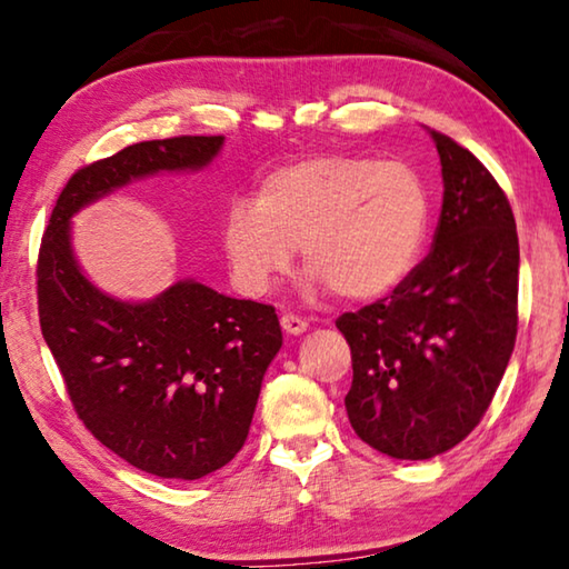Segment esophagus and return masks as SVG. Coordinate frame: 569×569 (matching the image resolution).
I'll use <instances>...</instances> for the list:
<instances>
[{
    "label": "esophagus",
    "instance_id": "1",
    "mask_svg": "<svg viewBox=\"0 0 569 569\" xmlns=\"http://www.w3.org/2000/svg\"><path fill=\"white\" fill-rule=\"evenodd\" d=\"M281 327L286 333H293V337H299L306 329H309V321L301 319V317H293V313H286L281 317Z\"/></svg>",
    "mask_w": 569,
    "mask_h": 569
}]
</instances>
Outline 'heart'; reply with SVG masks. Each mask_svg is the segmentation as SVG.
Listing matches in <instances>:
<instances>
[{
    "mask_svg": "<svg viewBox=\"0 0 569 569\" xmlns=\"http://www.w3.org/2000/svg\"><path fill=\"white\" fill-rule=\"evenodd\" d=\"M430 194L402 161L306 157L260 179L256 202H232L222 242L238 283L266 293L301 248L317 283L347 301L377 299L418 263Z\"/></svg>",
    "mask_w": 569,
    "mask_h": 569,
    "instance_id": "1",
    "label": "heart"
}]
</instances>
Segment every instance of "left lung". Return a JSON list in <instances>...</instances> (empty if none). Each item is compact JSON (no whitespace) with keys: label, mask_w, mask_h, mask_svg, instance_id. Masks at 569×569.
Wrapping results in <instances>:
<instances>
[{"label":"left lung","mask_w":569,"mask_h":569,"mask_svg":"<svg viewBox=\"0 0 569 569\" xmlns=\"http://www.w3.org/2000/svg\"><path fill=\"white\" fill-rule=\"evenodd\" d=\"M443 167L432 248L385 299L337 319L351 349L345 405L367 446L402 461L446 453L479 426L519 321V238L493 174L430 131Z\"/></svg>","instance_id":"1"}]
</instances>
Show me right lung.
<instances>
[{
  "label": "right lung",
  "mask_w": 569,
  "mask_h": 569,
  "mask_svg": "<svg viewBox=\"0 0 569 569\" xmlns=\"http://www.w3.org/2000/svg\"><path fill=\"white\" fill-rule=\"evenodd\" d=\"M222 137L131 143L80 167L52 207L38 256L40 329L83 426L123 461L194 481L238 456L260 382L283 345L270 303L179 281L126 303L86 281L70 250V214L131 179L200 169Z\"/></svg>",
  "instance_id": "add662e5"
}]
</instances>
